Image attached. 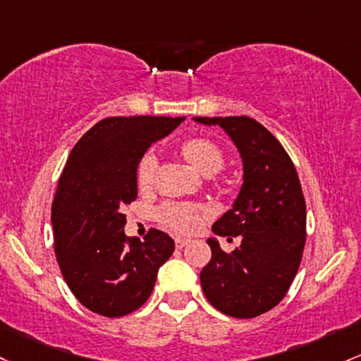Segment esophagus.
<instances>
[{
	"instance_id": "34e87169",
	"label": "esophagus",
	"mask_w": 361,
	"mask_h": 361,
	"mask_svg": "<svg viewBox=\"0 0 361 361\" xmlns=\"http://www.w3.org/2000/svg\"><path fill=\"white\" fill-rule=\"evenodd\" d=\"M188 243H190V240H188V238H181V236H178V238L174 240V245H176V248L187 247Z\"/></svg>"
}]
</instances>
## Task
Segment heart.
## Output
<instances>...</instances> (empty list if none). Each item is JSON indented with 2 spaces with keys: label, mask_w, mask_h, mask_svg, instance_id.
Returning a JSON list of instances; mask_svg holds the SVG:
<instances>
[{
  "label": "heart",
  "mask_w": 361,
  "mask_h": 361,
  "mask_svg": "<svg viewBox=\"0 0 361 361\" xmlns=\"http://www.w3.org/2000/svg\"><path fill=\"white\" fill-rule=\"evenodd\" d=\"M181 154L195 169L204 174H214L224 164V152L216 142L205 137H192L181 144ZM156 173V157L147 152L138 162L137 183L140 188H149L152 185ZM205 211L193 204H169L159 211V219L168 228L176 231L193 233L200 228Z\"/></svg>",
  "instance_id": "b5f03b06"
}]
</instances>
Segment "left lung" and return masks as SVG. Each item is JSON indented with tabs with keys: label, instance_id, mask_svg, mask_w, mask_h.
Here are the masks:
<instances>
[{
	"label": "left lung",
	"instance_id": "8db88e82",
	"mask_svg": "<svg viewBox=\"0 0 361 361\" xmlns=\"http://www.w3.org/2000/svg\"><path fill=\"white\" fill-rule=\"evenodd\" d=\"M228 133L243 162V185L228 212L212 226L219 236H240L231 253L209 238L212 259L200 284L212 307L229 317L252 319L286 296L302 262L307 207L298 173L279 140L248 116L193 118ZM231 240V238H228Z\"/></svg>",
	"mask_w": 361,
	"mask_h": 361
}]
</instances>
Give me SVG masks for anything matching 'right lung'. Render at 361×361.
Listing matches in <instances>:
<instances>
[{"mask_svg": "<svg viewBox=\"0 0 361 361\" xmlns=\"http://www.w3.org/2000/svg\"><path fill=\"white\" fill-rule=\"evenodd\" d=\"M183 120L106 118L71 149L51 205L54 253L75 298L99 315L123 317L140 308L173 255V238L159 229H149L144 241L128 238L121 209L137 199L145 150Z\"/></svg>", "mask_w": 361, "mask_h": 361, "instance_id": "right-lung-1", "label": "right lung"}]
</instances>
